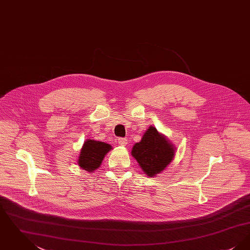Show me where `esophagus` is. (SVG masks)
Wrapping results in <instances>:
<instances>
[{"instance_id":"1","label":"esophagus","mask_w":250,"mask_h":250,"mask_svg":"<svg viewBox=\"0 0 250 250\" xmlns=\"http://www.w3.org/2000/svg\"><path fill=\"white\" fill-rule=\"evenodd\" d=\"M118 143L122 146H125L127 144V139L126 138H119L118 139Z\"/></svg>"}]
</instances>
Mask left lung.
<instances>
[{"mask_svg":"<svg viewBox=\"0 0 250 250\" xmlns=\"http://www.w3.org/2000/svg\"><path fill=\"white\" fill-rule=\"evenodd\" d=\"M131 155L136 158L143 171L152 177L160 173L171 162L174 149L164 136L150 126L142 141L133 146Z\"/></svg>","mask_w":250,"mask_h":250,"instance_id":"1","label":"left lung"}]
</instances>
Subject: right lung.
<instances>
[{"mask_svg":"<svg viewBox=\"0 0 250 250\" xmlns=\"http://www.w3.org/2000/svg\"><path fill=\"white\" fill-rule=\"evenodd\" d=\"M111 146L102 142L87 140L84 143L79 157V165L85 170L92 172L101 165L103 158Z\"/></svg>","mask_w":250,"mask_h":250,"instance_id":"right-lung-1","label":"right lung"}]
</instances>
